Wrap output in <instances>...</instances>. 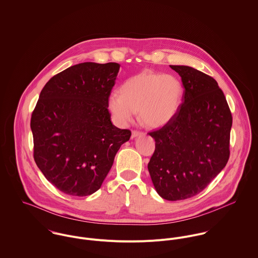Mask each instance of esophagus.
Masks as SVG:
<instances>
[{"label": "esophagus", "instance_id": "1", "mask_svg": "<svg viewBox=\"0 0 258 258\" xmlns=\"http://www.w3.org/2000/svg\"><path fill=\"white\" fill-rule=\"evenodd\" d=\"M143 135H144V133H143V132H140V131H133V133H132V139H136V138L141 137V136H143Z\"/></svg>", "mask_w": 258, "mask_h": 258}]
</instances>
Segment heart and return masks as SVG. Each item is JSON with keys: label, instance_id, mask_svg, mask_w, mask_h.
<instances>
[{"label": "heart", "instance_id": "heart-1", "mask_svg": "<svg viewBox=\"0 0 258 258\" xmlns=\"http://www.w3.org/2000/svg\"><path fill=\"white\" fill-rule=\"evenodd\" d=\"M183 96L178 78L150 70L128 78L119 93H112L108 107L115 120L126 124L139 112L141 122L148 127H160L177 113Z\"/></svg>", "mask_w": 258, "mask_h": 258}]
</instances>
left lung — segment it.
<instances>
[{
    "label": "left lung",
    "mask_w": 258,
    "mask_h": 258,
    "mask_svg": "<svg viewBox=\"0 0 258 258\" xmlns=\"http://www.w3.org/2000/svg\"><path fill=\"white\" fill-rule=\"evenodd\" d=\"M181 77L182 104L171 120L149 132L155 150L147 168L165 200H185L202 192L229 158L232 115L224 92L211 76L170 65Z\"/></svg>",
    "instance_id": "1"
}]
</instances>
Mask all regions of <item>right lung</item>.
<instances>
[{
  "mask_svg": "<svg viewBox=\"0 0 258 258\" xmlns=\"http://www.w3.org/2000/svg\"><path fill=\"white\" fill-rule=\"evenodd\" d=\"M118 69L115 62L65 69L43 87L31 114L34 161L67 195L99 190L120 145L132 136L112 123L108 110Z\"/></svg>",
  "mask_w": 258,
  "mask_h": 258,
  "instance_id": "right-lung-1",
  "label": "right lung"
}]
</instances>
